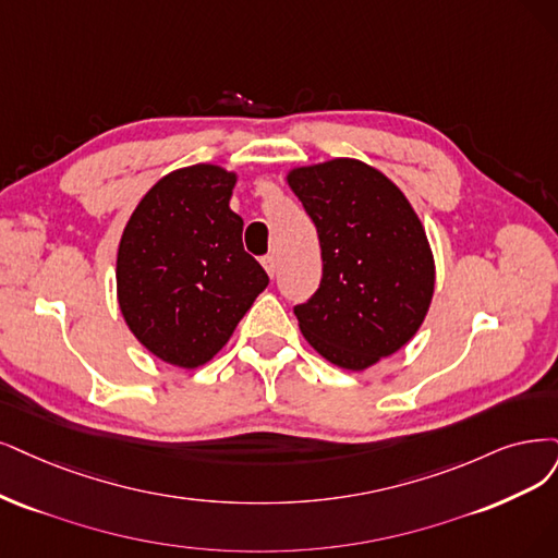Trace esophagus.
Masks as SVG:
<instances>
[{"mask_svg": "<svg viewBox=\"0 0 558 558\" xmlns=\"http://www.w3.org/2000/svg\"><path fill=\"white\" fill-rule=\"evenodd\" d=\"M262 264H264V268H266V274L274 278V276H276V268H278L276 257H274V255H266V257H262Z\"/></svg>", "mask_w": 558, "mask_h": 558, "instance_id": "1", "label": "esophagus"}]
</instances>
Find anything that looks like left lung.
<instances>
[{
  "label": "left lung",
  "mask_w": 558,
  "mask_h": 558,
  "mask_svg": "<svg viewBox=\"0 0 558 558\" xmlns=\"http://www.w3.org/2000/svg\"><path fill=\"white\" fill-rule=\"evenodd\" d=\"M292 191L322 247L319 290L294 305L301 333L344 369L396 354L423 324L435 259L398 185L352 158L292 170Z\"/></svg>",
  "instance_id": "obj_1"
}]
</instances>
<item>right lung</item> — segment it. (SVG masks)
<instances>
[{
  "mask_svg": "<svg viewBox=\"0 0 558 558\" xmlns=\"http://www.w3.org/2000/svg\"><path fill=\"white\" fill-rule=\"evenodd\" d=\"M236 177L193 165L142 197L117 255V294L133 336L160 361H211L266 290L268 276L243 251L230 209Z\"/></svg>",
  "mask_w": 558,
  "mask_h": 558,
  "instance_id": "add662e5",
  "label": "right lung"
}]
</instances>
